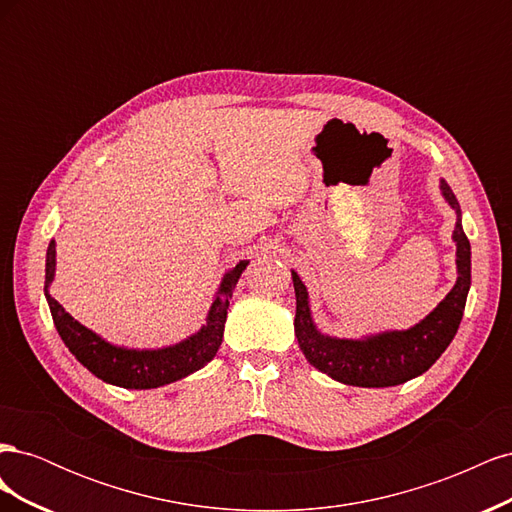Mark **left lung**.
<instances>
[{
    "label": "left lung",
    "mask_w": 512,
    "mask_h": 512,
    "mask_svg": "<svg viewBox=\"0 0 512 512\" xmlns=\"http://www.w3.org/2000/svg\"><path fill=\"white\" fill-rule=\"evenodd\" d=\"M442 194L457 211V226L453 239L457 243V284L446 294V299L433 312L408 331L382 333L376 337L354 342V339H333L320 335L309 316L307 290L299 275L292 271L294 294H297V316H294V333L305 359L322 374L350 386H382L404 384L421 376L440 354L453 342L459 322L466 309L470 290V241L461 228V209L453 190L442 181Z\"/></svg>",
    "instance_id": "8db88e82"
}]
</instances>
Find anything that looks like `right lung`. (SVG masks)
<instances>
[{"label":"right lung","mask_w":512,"mask_h":512,"mask_svg":"<svg viewBox=\"0 0 512 512\" xmlns=\"http://www.w3.org/2000/svg\"><path fill=\"white\" fill-rule=\"evenodd\" d=\"M245 265L247 262L241 260L235 269L226 273L218 297H215L211 305L207 327L200 329L190 339H185V342L164 350L138 352L115 348L111 344H106L96 333L85 329L81 322H76L49 294V284L55 275L53 241L49 245V250H46L44 294L46 301H49L57 333L64 339L68 350L79 359V363H83L91 371V374L108 384L123 386V389H156V386L190 376L192 371L205 367L213 359L222 344L228 301Z\"/></svg>","instance_id":"obj_1"}]
</instances>
